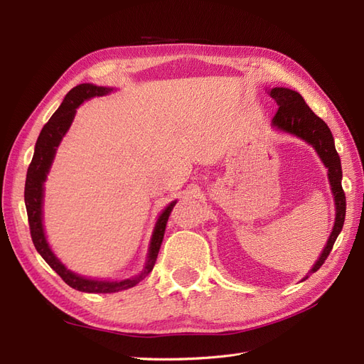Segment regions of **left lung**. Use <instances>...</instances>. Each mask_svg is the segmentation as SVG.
<instances>
[{"label":"left lung","instance_id":"left-lung-1","mask_svg":"<svg viewBox=\"0 0 364 364\" xmlns=\"http://www.w3.org/2000/svg\"><path fill=\"white\" fill-rule=\"evenodd\" d=\"M269 94L279 106L277 115L272 119L273 126L308 142V144L317 151L318 158L322 159L323 165L328 168V179L329 185H331V191L334 194L336 203V222L323 252L321 253V257H318V259L311 269V273H314L321 269V266L328 258L329 252L333 250L336 240L341 232V228H343L345 223L346 197L343 188H341V176L343 174H341L340 156L334 146L331 130H329V127L322 118H318L311 109L308 107L299 92L289 90V87H272ZM308 277H305L304 279Z\"/></svg>","mask_w":364,"mask_h":364}]
</instances>
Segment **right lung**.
I'll return each instance as SVG.
<instances>
[{
  "label": "right lung",
  "instance_id": "right-lung-1",
  "mask_svg": "<svg viewBox=\"0 0 364 364\" xmlns=\"http://www.w3.org/2000/svg\"><path fill=\"white\" fill-rule=\"evenodd\" d=\"M111 91L112 87L82 83L73 87V90L65 95L63 102L59 106L58 111L53 114V117L48 119V123L41 130L36 146H35V155H33L30 167L27 170L26 190H24V200L27 208L33 245H35L36 250L41 253V257L47 261L48 266L56 272L59 277L70 285V287L85 293H115L119 290H127L130 287H134V285H136L138 282L144 279L153 270V266H155L162 240H164L165 226H167L168 217L176 205V200L171 202L161 213L151 234L146 266L139 274L132 277L129 279L98 281V279H90V278L80 277V274H77L65 267L60 262V259H58V257L54 255L53 250L50 249L48 241L46 238V232H43V225H42L43 182L47 181V174L50 171V167L53 164L54 155H56V150L60 144V141L73 123L75 109L79 107L85 100H90L92 97L106 95Z\"/></svg>",
  "mask_w": 364,
  "mask_h": 364
}]
</instances>
